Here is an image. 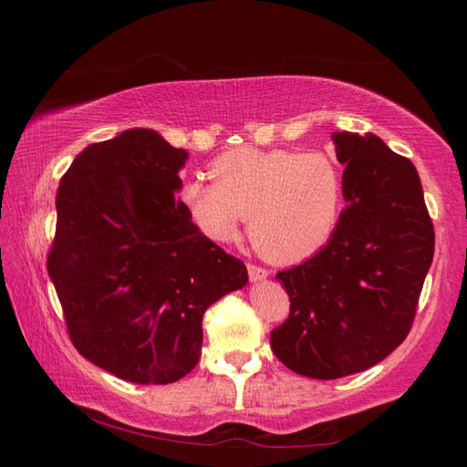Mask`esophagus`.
I'll use <instances>...</instances> for the list:
<instances>
[{"label": "esophagus", "instance_id": "esophagus-1", "mask_svg": "<svg viewBox=\"0 0 467 467\" xmlns=\"http://www.w3.org/2000/svg\"><path fill=\"white\" fill-rule=\"evenodd\" d=\"M246 269H249L251 281H263V279H266V276H269V271L263 269V266H259V265L249 263V265H246Z\"/></svg>", "mask_w": 467, "mask_h": 467}]
</instances>
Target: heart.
Listing matches in <instances>:
<instances>
[{"label": "heart", "mask_w": 467, "mask_h": 467, "mask_svg": "<svg viewBox=\"0 0 467 467\" xmlns=\"http://www.w3.org/2000/svg\"><path fill=\"white\" fill-rule=\"evenodd\" d=\"M214 182H186L182 202L213 241H231L249 216L254 249L273 263H295L329 241L339 221L343 172L319 150L233 148L211 164Z\"/></svg>", "instance_id": "heart-1"}]
</instances>
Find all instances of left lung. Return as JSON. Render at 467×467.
<instances>
[{
	"mask_svg": "<svg viewBox=\"0 0 467 467\" xmlns=\"http://www.w3.org/2000/svg\"><path fill=\"white\" fill-rule=\"evenodd\" d=\"M333 142L347 206L319 253L276 273L291 313L271 331L279 361L313 379L369 369L405 341L435 246L410 158L375 134L335 132Z\"/></svg>",
	"mask_w": 467,
	"mask_h": 467,
	"instance_id": "8db88e82",
	"label": "left lung"
}]
</instances>
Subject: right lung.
Returning <instances> with one entry per match:
<instances>
[{
	"mask_svg": "<svg viewBox=\"0 0 467 467\" xmlns=\"http://www.w3.org/2000/svg\"><path fill=\"white\" fill-rule=\"evenodd\" d=\"M186 150L132 128L74 158L56 196L47 275L69 341L130 383H174L194 369L202 315L249 273L204 236L176 198Z\"/></svg>",
	"mask_w": 467,
	"mask_h": 467,
	"instance_id": "add662e5",
	"label": "right lung"
}]
</instances>
